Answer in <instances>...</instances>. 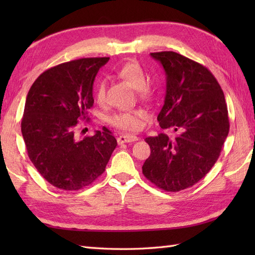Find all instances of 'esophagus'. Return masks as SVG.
<instances>
[{
  "label": "esophagus",
  "mask_w": 255,
  "mask_h": 255,
  "mask_svg": "<svg viewBox=\"0 0 255 255\" xmlns=\"http://www.w3.org/2000/svg\"><path fill=\"white\" fill-rule=\"evenodd\" d=\"M137 140H138V138L136 136H133V134H122V136H119L117 138V142H118V144H123L126 142L137 141Z\"/></svg>",
  "instance_id": "1"
}]
</instances>
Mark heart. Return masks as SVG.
<instances>
[{
	"instance_id": "obj_1",
	"label": "heart",
	"mask_w": 255,
	"mask_h": 255,
	"mask_svg": "<svg viewBox=\"0 0 255 255\" xmlns=\"http://www.w3.org/2000/svg\"><path fill=\"white\" fill-rule=\"evenodd\" d=\"M118 75L122 79L126 80L137 90L139 97L147 99L151 95V86L145 83V72L137 62H128L119 69ZM95 97L99 103H104L106 99V82L104 80L100 81L96 85ZM144 116V113L141 110H131L126 112L116 113L108 118V123L112 126L116 127L122 130L134 131L141 128V119Z\"/></svg>"
}]
</instances>
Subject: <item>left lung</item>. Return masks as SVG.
I'll return each instance as SVG.
<instances>
[{
  "mask_svg": "<svg viewBox=\"0 0 255 255\" xmlns=\"http://www.w3.org/2000/svg\"><path fill=\"white\" fill-rule=\"evenodd\" d=\"M166 75L161 132L145 138L151 153L142 173L156 187L178 192L193 186L218 160L229 132L228 108L218 81L207 68L173 51L150 53Z\"/></svg>",
  "mask_w": 255,
  "mask_h": 255,
  "instance_id": "obj_1",
  "label": "left lung"
}]
</instances>
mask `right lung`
<instances>
[{
    "mask_svg": "<svg viewBox=\"0 0 255 255\" xmlns=\"http://www.w3.org/2000/svg\"><path fill=\"white\" fill-rule=\"evenodd\" d=\"M110 58H83L41 73L27 94L21 119L27 153L45 180L64 191H78L103 174L117 141L104 127L79 139L75 127L88 121L93 84Z\"/></svg>",
    "mask_w": 255,
    "mask_h": 255,
    "instance_id": "add662e5",
    "label": "right lung"
}]
</instances>
